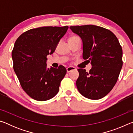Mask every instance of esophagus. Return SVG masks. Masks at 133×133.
I'll return each mask as SVG.
<instances>
[{"mask_svg": "<svg viewBox=\"0 0 133 133\" xmlns=\"http://www.w3.org/2000/svg\"><path fill=\"white\" fill-rule=\"evenodd\" d=\"M76 69L75 68V67H72V66H70L68 67L66 69L67 70V73H69V72H70L71 71H73V70H75Z\"/></svg>", "mask_w": 133, "mask_h": 133, "instance_id": "obj_1", "label": "esophagus"}]
</instances>
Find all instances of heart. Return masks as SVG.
<instances>
[{
  "label": "heart",
  "instance_id": "1",
  "mask_svg": "<svg viewBox=\"0 0 133 133\" xmlns=\"http://www.w3.org/2000/svg\"><path fill=\"white\" fill-rule=\"evenodd\" d=\"M74 37H71V38H74Z\"/></svg>",
  "mask_w": 133,
  "mask_h": 133
}]
</instances>
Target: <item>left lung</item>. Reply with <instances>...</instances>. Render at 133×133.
Returning a JSON list of instances; mask_svg holds the SVG:
<instances>
[{
    "mask_svg": "<svg viewBox=\"0 0 133 133\" xmlns=\"http://www.w3.org/2000/svg\"><path fill=\"white\" fill-rule=\"evenodd\" d=\"M83 42V58L90 62V71L78 69L76 85L80 93L91 100L104 97L116 84L123 66V50L111 31L95 25L70 26Z\"/></svg>",
    "mask_w": 133,
    "mask_h": 133,
    "instance_id": "left-lung-1",
    "label": "left lung"
}]
</instances>
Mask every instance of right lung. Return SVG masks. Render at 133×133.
Listing matches in <instances>:
<instances>
[{"label": "right lung", "instance_id": "obj_1", "mask_svg": "<svg viewBox=\"0 0 133 133\" xmlns=\"http://www.w3.org/2000/svg\"><path fill=\"white\" fill-rule=\"evenodd\" d=\"M69 27L46 26L25 31L17 38L12 52L13 69L23 90L34 100L46 101L59 91L66 74L64 66L47 67V56L53 54Z\"/></svg>", "mask_w": 133, "mask_h": 133}]
</instances>
